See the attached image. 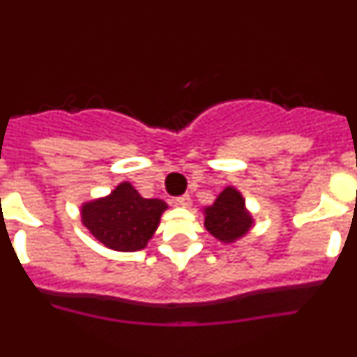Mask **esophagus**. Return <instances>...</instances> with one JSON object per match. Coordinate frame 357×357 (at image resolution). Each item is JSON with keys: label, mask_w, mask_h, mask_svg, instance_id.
<instances>
[{"label": "esophagus", "mask_w": 357, "mask_h": 357, "mask_svg": "<svg viewBox=\"0 0 357 357\" xmlns=\"http://www.w3.org/2000/svg\"><path fill=\"white\" fill-rule=\"evenodd\" d=\"M175 204H176V206H181V207H189V206H191V197H189V195H182V197H176Z\"/></svg>", "instance_id": "esophagus-1"}]
</instances>
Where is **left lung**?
<instances>
[{
  "instance_id": "1",
  "label": "left lung",
  "mask_w": 357,
  "mask_h": 357,
  "mask_svg": "<svg viewBox=\"0 0 357 357\" xmlns=\"http://www.w3.org/2000/svg\"><path fill=\"white\" fill-rule=\"evenodd\" d=\"M202 213L206 229L225 245L245 238L255 223L241 191L234 185H227L211 206L202 209Z\"/></svg>"
}]
</instances>
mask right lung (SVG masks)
Returning <instances> with one entry per match:
<instances>
[{"instance_id":"add662e5","label":"right lung","mask_w":357,"mask_h":357,"mask_svg":"<svg viewBox=\"0 0 357 357\" xmlns=\"http://www.w3.org/2000/svg\"><path fill=\"white\" fill-rule=\"evenodd\" d=\"M168 204L143 198L130 182H119L107 197L84 202L82 225L98 241L116 252H137L153 238Z\"/></svg>"}]
</instances>
